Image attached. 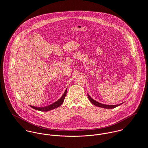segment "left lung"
Wrapping results in <instances>:
<instances>
[{
    "label": "left lung",
    "instance_id": "1",
    "mask_svg": "<svg viewBox=\"0 0 148 148\" xmlns=\"http://www.w3.org/2000/svg\"><path fill=\"white\" fill-rule=\"evenodd\" d=\"M88 98H89L90 101L95 106H98V107H101V108H105V109H113V108H115L116 107H117L118 106L122 105L123 103H119L118 105H105V104H102V103H101L99 102H98L97 101H95V100H94L92 98H91V97L89 95V94H88Z\"/></svg>",
    "mask_w": 148,
    "mask_h": 148
}]
</instances>
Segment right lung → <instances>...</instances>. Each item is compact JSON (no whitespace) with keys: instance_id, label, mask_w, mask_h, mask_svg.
I'll list each match as a JSON object with an SVG mask.
<instances>
[{"instance_id":"right-lung-1","label":"right lung","mask_w":148,"mask_h":148,"mask_svg":"<svg viewBox=\"0 0 148 148\" xmlns=\"http://www.w3.org/2000/svg\"><path fill=\"white\" fill-rule=\"evenodd\" d=\"M67 88L66 89L64 92L63 93L62 96L60 98V99H59L57 101L55 102L54 103H53L50 105H48L47 106H44V107H36V106H30V107L36 110H39V111H41V112H48V111L51 110L53 109H54L56 108H57L63 103L64 98L66 97V93H67Z\"/></svg>"}]
</instances>
